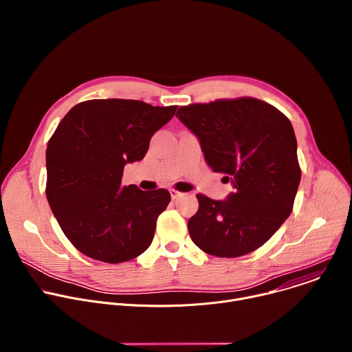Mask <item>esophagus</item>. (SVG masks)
<instances>
[{
    "label": "esophagus",
    "mask_w": 352,
    "mask_h": 352,
    "mask_svg": "<svg viewBox=\"0 0 352 352\" xmlns=\"http://www.w3.org/2000/svg\"><path fill=\"white\" fill-rule=\"evenodd\" d=\"M170 195H171V197H173V200H175V199H178V197H181L184 193H181V192H178V190H175V189H170Z\"/></svg>",
    "instance_id": "1"
}]
</instances>
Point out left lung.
Segmentation results:
<instances>
[{
  "instance_id": "8db88e82",
  "label": "left lung",
  "mask_w": 352,
  "mask_h": 352,
  "mask_svg": "<svg viewBox=\"0 0 352 352\" xmlns=\"http://www.w3.org/2000/svg\"><path fill=\"white\" fill-rule=\"evenodd\" d=\"M175 117L234 188L226 200L196 195L199 209L188 221L193 243L219 258L254 252L292 212L300 168L289 120L252 97L179 107Z\"/></svg>"
}]
</instances>
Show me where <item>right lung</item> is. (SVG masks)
<instances>
[{
  "instance_id": "1",
  "label": "right lung",
  "mask_w": 352,
  "mask_h": 352,
  "mask_svg": "<svg viewBox=\"0 0 352 352\" xmlns=\"http://www.w3.org/2000/svg\"><path fill=\"white\" fill-rule=\"evenodd\" d=\"M177 107L87 100L68 111L48 140V205L67 238L86 256L122 263L152 243L170 192L122 186L121 179L125 164L144 157L150 139Z\"/></svg>"
}]
</instances>
